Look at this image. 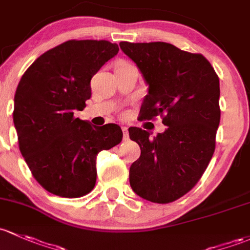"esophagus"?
<instances>
[{
    "mask_svg": "<svg viewBox=\"0 0 250 250\" xmlns=\"http://www.w3.org/2000/svg\"><path fill=\"white\" fill-rule=\"evenodd\" d=\"M122 132H123V140H125V141L129 140V134H128V128L127 127H122Z\"/></svg>",
    "mask_w": 250,
    "mask_h": 250,
    "instance_id": "esophagus-1",
    "label": "esophagus"
}]
</instances>
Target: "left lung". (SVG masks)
Here are the masks:
<instances>
[{
    "mask_svg": "<svg viewBox=\"0 0 250 250\" xmlns=\"http://www.w3.org/2000/svg\"><path fill=\"white\" fill-rule=\"evenodd\" d=\"M120 48L148 86L141 118L160 115L167 125L153 139L141 128L128 129L141 149L129 169L130 187L145 200L172 202L198 183L213 156L220 121L219 79L202 55L172 44L121 42Z\"/></svg>",
    "mask_w": 250,
    "mask_h": 250,
    "instance_id": "left-lung-1",
    "label": "left lung"
}]
</instances>
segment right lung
Wrapping results in <instances>:
<instances>
[{"label":"right lung","mask_w":250,"mask_h":250,"mask_svg":"<svg viewBox=\"0 0 250 250\" xmlns=\"http://www.w3.org/2000/svg\"><path fill=\"white\" fill-rule=\"evenodd\" d=\"M118 52L107 41H68L44 52L21 78L13 121L33 177L62 196L86 195L96 185L97 156L122 140L117 125L96 127L74 116L91 98V79Z\"/></svg>","instance_id":"add662e5"}]
</instances>
